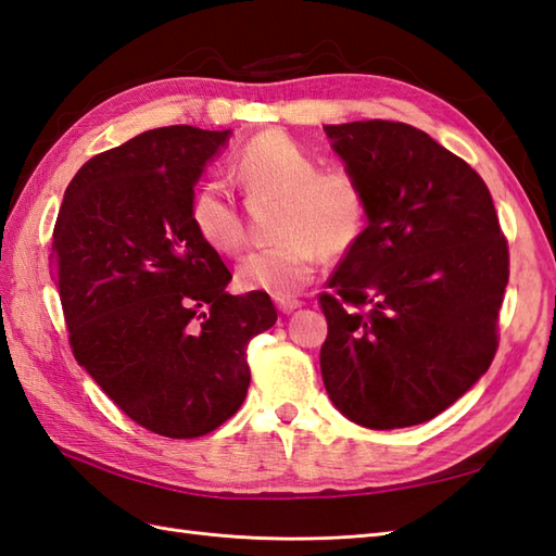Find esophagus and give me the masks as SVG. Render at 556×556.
Wrapping results in <instances>:
<instances>
[{"label": "esophagus", "instance_id": "esophagus-1", "mask_svg": "<svg viewBox=\"0 0 556 556\" xmlns=\"http://www.w3.org/2000/svg\"><path fill=\"white\" fill-rule=\"evenodd\" d=\"M277 308L285 313V315H289V313H293L296 308H301V301L299 299H291V296H287V299H277Z\"/></svg>", "mask_w": 556, "mask_h": 556}]
</instances>
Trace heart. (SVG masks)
<instances>
[{"label":"heart","instance_id":"1","mask_svg":"<svg viewBox=\"0 0 556 556\" xmlns=\"http://www.w3.org/2000/svg\"><path fill=\"white\" fill-rule=\"evenodd\" d=\"M233 174L248 191L279 198L277 243L241 260L236 281L243 289L287 299L311 285L320 255L341 257L361 243L370 222V198L356 174L320 169L311 150L285 131H263L241 146ZM193 231L212 251L233 255L245 241L241 210L227 188L207 181L188 205Z\"/></svg>","mask_w":556,"mask_h":556}]
</instances>
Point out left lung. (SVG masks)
<instances>
[{
    "label": "left lung",
    "mask_w": 556,
    "mask_h": 556,
    "mask_svg": "<svg viewBox=\"0 0 556 556\" xmlns=\"http://www.w3.org/2000/svg\"><path fill=\"white\" fill-rule=\"evenodd\" d=\"M325 134L370 198L365 236L317 296L327 394L363 428L420 425L497 353L509 243L480 174L420 128L372 119Z\"/></svg>",
    "instance_id": "1"
}]
</instances>
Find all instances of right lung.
<instances>
[{"label":"right lung","instance_id":"right-lung-1","mask_svg":"<svg viewBox=\"0 0 556 556\" xmlns=\"http://www.w3.org/2000/svg\"><path fill=\"white\" fill-rule=\"evenodd\" d=\"M229 131L164 126L90 157L59 207L52 267L76 361L128 418L172 440L217 430L251 384L248 344L277 323L188 205Z\"/></svg>","mask_w":556,"mask_h":556}]
</instances>
